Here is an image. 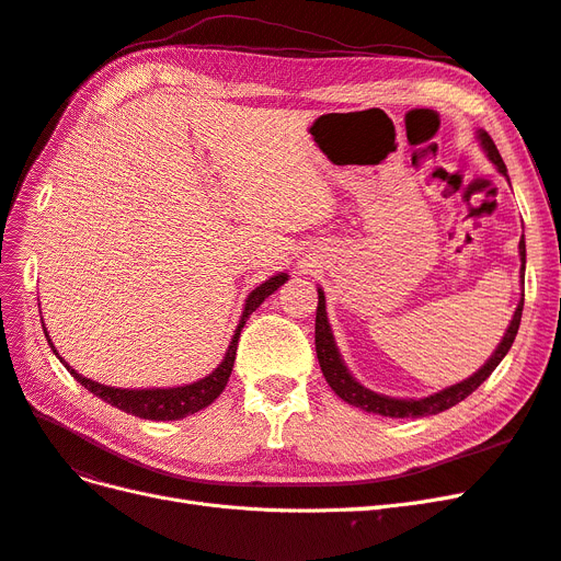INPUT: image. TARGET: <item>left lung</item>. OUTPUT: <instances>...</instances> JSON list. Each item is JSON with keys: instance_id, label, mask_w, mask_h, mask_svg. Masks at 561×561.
<instances>
[{"instance_id": "8db88e82", "label": "left lung", "mask_w": 561, "mask_h": 561, "mask_svg": "<svg viewBox=\"0 0 561 561\" xmlns=\"http://www.w3.org/2000/svg\"><path fill=\"white\" fill-rule=\"evenodd\" d=\"M478 140L482 145V149L486 151L489 161L494 163L499 171L507 178V171H505V163L499 154V149L494 145V140L489 138L486 130H478ZM519 260H522V283H524V264H526V245H524V236L519 239ZM522 309H524V295L517 304L515 309V316L511 320V325H507L501 344L496 346V351L491 353V358L474 371L472 377L463 379L461 383H454L445 390H439V393H433L428 398H419V400H402V398H390V396H381V393H375V390L365 388L363 383H358L353 379L351 371L346 369L342 355H339V348L334 344V336H332V328L328 322V311H325V293L320 290L318 287V309H316V353H318V363H320V369H322V377H325V381L330 383V388L334 390V393L342 398L344 402L353 404V407H360V410L365 412H371V414H381V416H393V419H407V416H431V414H439L449 410V407L458 404L461 400H466L472 390H478L480 383H484L489 379L491 371H494L499 367V363L505 358V353L511 351L515 336H517V330H519V320H522Z\"/></svg>"}]
</instances>
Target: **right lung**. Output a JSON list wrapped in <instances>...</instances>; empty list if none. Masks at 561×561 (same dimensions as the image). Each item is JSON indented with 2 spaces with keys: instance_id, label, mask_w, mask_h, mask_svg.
<instances>
[{
  "instance_id": "obj_1",
  "label": "right lung",
  "mask_w": 561,
  "mask_h": 561,
  "mask_svg": "<svg viewBox=\"0 0 561 561\" xmlns=\"http://www.w3.org/2000/svg\"><path fill=\"white\" fill-rule=\"evenodd\" d=\"M287 280V274H276L271 276L268 280H264L262 285L254 287V290L248 295L245 299V309H243V316L239 320V328H236L233 336H231V344L225 353V360L217 365L215 371H210L208 377H203L194 383H184V386H178V388H114V386H105V383H98L93 379H87L81 377L79 371H75L70 365H67L54 342H50V336L44 328V334L48 339L50 348H54V353L60 358V363L67 367V371L87 388L91 390V393L100 400H105L107 404L116 407V410H122L126 414H133V416H140V419H151V421H178V419H184L190 414H196L201 412L203 407H208L210 402H215V398L222 393L229 377H231V369H233V360H236V346H239V336H241V330L245 325V320L250 318V313L260 307V304L268 297L274 295L278 287ZM44 322V320H42Z\"/></svg>"
}]
</instances>
